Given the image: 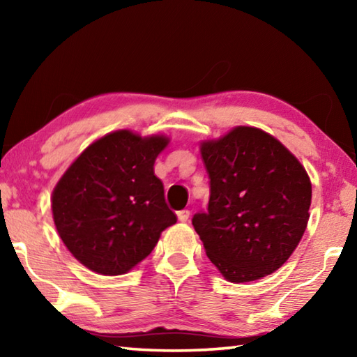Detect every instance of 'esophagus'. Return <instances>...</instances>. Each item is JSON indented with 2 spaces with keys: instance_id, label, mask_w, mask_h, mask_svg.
<instances>
[{
  "instance_id": "34e87169",
  "label": "esophagus",
  "mask_w": 357,
  "mask_h": 357,
  "mask_svg": "<svg viewBox=\"0 0 357 357\" xmlns=\"http://www.w3.org/2000/svg\"><path fill=\"white\" fill-rule=\"evenodd\" d=\"M176 215H178V219H179L181 222H187V220H189L190 211H189V209H181V211H178Z\"/></svg>"
}]
</instances>
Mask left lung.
<instances>
[{
    "instance_id": "left-lung-1",
    "label": "left lung",
    "mask_w": 357,
    "mask_h": 357,
    "mask_svg": "<svg viewBox=\"0 0 357 357\" xmlns=\"http://www.w3.org/2000/svg\"><path fill=\"white\" fill-rule=\"evenodd\" d=\"M200 149L211 195L192 225L211 263L233 283L273 274L309 222L312 184L305 168L277 138L247 126L203 142Z\"/></svg>"
}]
</instances>
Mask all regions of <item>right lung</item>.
I'll use <instances>...</instances> for the list:
<instances>
[{
    "mask_svg": "<svg viewBox=\"0 0 357 357\" xmlns=\"http://www.w3.org/2000/svg\"><path fill=\"white\" fill-rule=\"evenodd\" d=\"M164 135L116 130L83 151L52 195L59 238L78 261L104 275L126 274L153 252L176 215L154 174Z\"/></svg>",
    "mask_w": 357,
    "mask_h": 357,
    "instance_id": "1",
    "label": "right lung"
}]
</instances>
